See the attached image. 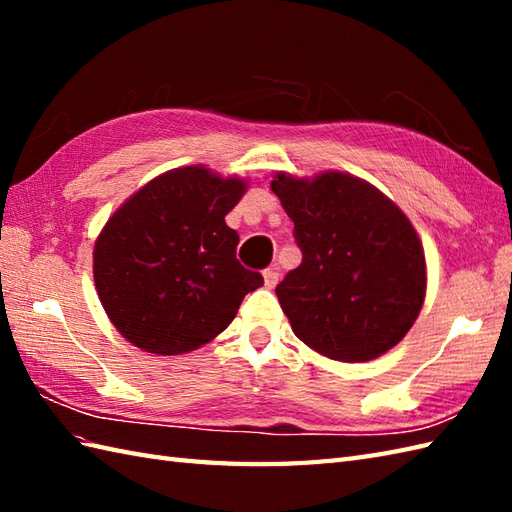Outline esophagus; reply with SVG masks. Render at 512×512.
<instances>
[{
  "label": "esophagus",
  "mask_w": 512,
  "mask_h": 512,
  "mask_svg": "<svg viewBox=\"0 0 512 512\" xmlns=\"http://www.w3.org/2000/svg\"><path fill=\"white\" fill-rule=\"evenodd\" d=\"M277 281H279V268L277 266L266 268L264 270V284H266V288H275Z\"/></svg>",
  "instance_id": "esophagus-1"
}]
</instances>
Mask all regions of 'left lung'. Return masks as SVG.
I'll return each instance as SVG.
<instances>
[{"instance_id": "left-lung-1", "label": "left lung", "mask_w": 512, "mask_h": 512, "mask_svg": "<svg viewBox=\"0 0 512 512\" xmlns=\"http://www.w3.org/2000/svg\"><path fill=\"white\" fill-rule=\"evenodd\" d=\"M301 264L277 286L299 339L343 363L385 354L416 321L427 288L422 244L398 206L350 173H277Z\"/></svg>"}]
</instances>
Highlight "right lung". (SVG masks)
Wrapping results in <instances>:
<instances>
[{
	"label": "right lung",
	"mask_w": 512,
	"mask_h": 512,
	"mask_svg": "<svg viewBox=\"0 0 512 512\" xmlns=\"http://www.w3.org/2000/svg\"><path fill=\"white\" fill-rule=\"evenodd\" d=\"M246 191L204 167L162 173L118 209L94 246V284L107 317L151 354L198 350L235 319L264 277L237 262L224 217Z\"/></svg>",
	"instance_id": "right-lung-1"
}]
</instances>
